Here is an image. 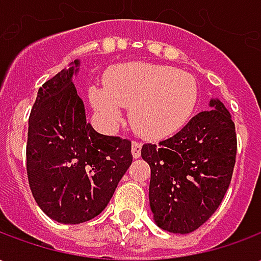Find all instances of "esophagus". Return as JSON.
<instances>
[{
	"label": "esophagus",
	"mask_w": 261,
	"mask_h": 261,
	"mask_svg": "<svg viewBox=\"0 0 261 261\" xmlns=\"http://www.w3.org/2000/svg\"><path fill=\"white\" fill-rule=\"evenodd\" d=\"M141 148H142L141 142L134 141L133 144H131V153H133V158L138 159L140 156H141Z\"/></svg>",
	"instance_id": "1"
}]
</instances>
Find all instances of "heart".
Returning a JSON list of instances; mask_svg holds the SVG:
<instances>
[{
    "label": "heart",
    "instance_id": "1",
    "mask_svg": "<svg viewBox=\"0 0 261 261\" xmlns=\"http://www.w3.org/2000/svg\"><path fill=\"white\" fill-rule=\"evenodd\" d=\"M89 105L109 130L131 108V124L142 137L161 140L180 131L192 119L198 102L194 76L169 65L125 63L112 67L105 85L88 89Z\"/></svg>",
    "mask_w": 261,
    "mask_h": 261
}]
</instances>
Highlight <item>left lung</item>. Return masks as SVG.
I'll return each instance as SVG.
<instances>
[{"label": "left lung", "instance_id": "8db88e82", "mask_svg": "<svg viewBox=\"0 0 261 261\" xmlns=\"http://www.w3.org/2000/svg\"><path fill=\"white\" fill-rule=\"evenodd\" d=\"M177 134L145 144L142 159L151 168L149 207L161 229L190 233L210 219L229 187L235 166L232 116L218 97Z\"/></svg>", "mask_w": 261, "mask_h": 261}]
</instances>
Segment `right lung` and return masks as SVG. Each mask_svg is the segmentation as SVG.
<instances>
[{"mask_svg": "<svg viewBox=\"0 0 261 261\" xmlns=\"http://www.w3.org/2000/svg\"><path fill=\"white\" fill-rule=\"evenodd\" d=\"M80 60L37 92L26 145L32 194L47 217L82 224L102 213L133 162L131 142L99 134L86 121L72 78Z\"/></svg>", "mask_w": 261, "mask_h": 261, "instance_id": "obj_1", "label": "right lung"}]
</instances>
